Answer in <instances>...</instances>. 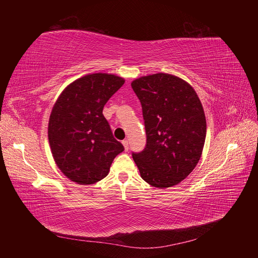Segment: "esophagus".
<instances>
[{
  "mask_svg": "<svg viewBox=\"0 0 258 258\" xmlns=\"http://www.w3.org/2000/svg\"><path fill=\"white\" fill-rule=\"evenodd\" d=\"M121 143H122V145L124 147V151H128L129 150V142L127 141V140H123Z\"/></svg>",
  "mask_w": 258,
  "mask_h": 258,
  "instance_id": "obj_1",
  "label": "esophagus"
}]
</instances>
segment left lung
<instances>
[{"mask_svg": "<svg viewBox=\"0 0 258 258\" xmlns=\"http://www.w3.org/2000/svg\"><path fill=\"white\" fill-rule=\"evenodd\" d=\"M142 105L146 145L132 153L146 183L166 188L182 182L197 166L206 141L207 122L196 91L167 73L131 83Z\"/></svg>", "mask_w": 258, "mask_h": 258, "instance_id": "8db88e82", "label": "left lung"}]
</instances>
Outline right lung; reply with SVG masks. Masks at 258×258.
<instances>
[{
	"label": "right lung",
	"instance_id": "1",
	"mask_svg": "<svg viewBox=\"0 0 258 258\" xmlns=\"http://www.w3.org/2000/svg\"><path fill=\"white\" fill-rule=\"evenodd\" d=\"M123 84V79L113 74H88L70 84L54 103L48 141L58 168L71 181L81 185L101 181L124 150L102 114Z\"/></svg>",
	"mask_w": 258,
	"mask_h": 258
}]
</instances>
